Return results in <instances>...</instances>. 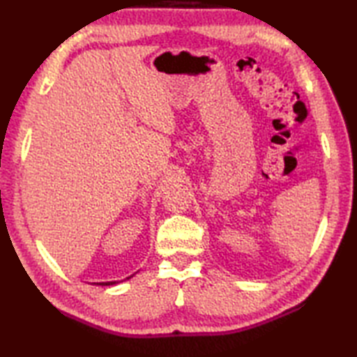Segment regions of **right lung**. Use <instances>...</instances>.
Returning <instances> with one entry per match:
<instances>
[{
	"mask_svg": "<svg viewBox=\"0 0 357 357\" xmlns=\"http://www.w3.org/2000/svg\"><path fill=\"white\" fill-rule=\"evenodd\" d=\"M115 282H102V284H100V285H113Z\"/></svg>",
	"mask_w": 357,
	"mask_h": 357,
	"instance_id": "add662e5",
	"label": "right lung"
}]
</instances>
